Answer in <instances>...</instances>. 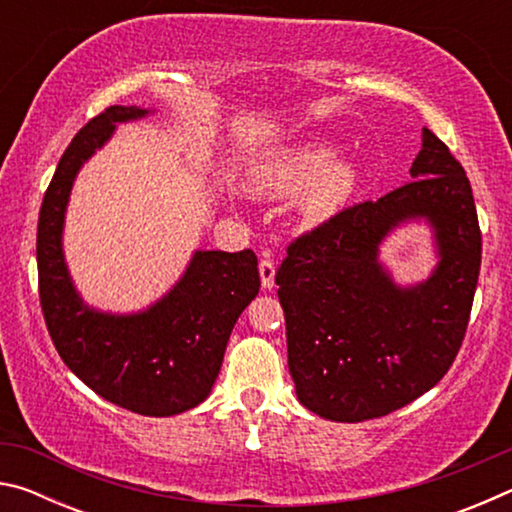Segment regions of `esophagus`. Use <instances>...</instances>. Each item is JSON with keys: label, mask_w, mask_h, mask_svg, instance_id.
Returning a JSON list of instances; mask_svg holds the SVG:
<instances>
[{"label": "esophagus", "mask_w": 512, "mask_h": 512, "mask_svg": "<svg viewBox=\"0 0 512 512\" xmlns=\"http://www.w3.org/2000/svg\"><path fill=\"white\" fill-rule=\"evenodd\" d=\"M259 277H262V287L264 289L275 287V264H273V259L264 257L262 262H259Z\"/></svg>", "instance_id": "1"}]
</instances>
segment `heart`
<instances>
[{
    "mask_svg": "<svg viewBox=\"0 0 512 512\" xmlns=\"http://www.w3.org/2000/svg\"><path fill=\"white\" fill-rule=\"evenodd\" d=\"M336 158L339 149L334 144L307 142L259 167L255 185L271 196H293L309 189L302 210L309 221H323L341 210L359 183L357 167Z\"/></svg>",
    "mask_w": 512,
    "mask_h": 512,
    "instance_id": "b5f03b06",
    "label": "heart"
}]
</instances>
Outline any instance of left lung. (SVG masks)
I'll return each instance as SVG.
<instances>
[{"label":"left lung","instance_id":"8db88e82","mask_svg":"<svg viewBox=\"0 0 512 512\" xmlns=\"http://www.w3.org/2000/svg\"><path fill=\"white\" fill-rule=\"evenodd\" d=\"M411 183L379 201L343 207L293 239L275 273L298 400L320 418L363 422L418 400L452 366L481 268L470 180L429 128ZM427 218L441 262L402 290L376 262L395 224Z\"/></svg>","mask_w":512,"mask_h":512}]
</instances>
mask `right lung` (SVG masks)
<instances>
[{"instance_id": "1", "label": "right lung", "mask_w": 512, "mask_h": 512, "mask_svg": "<svg viewBox=\"0 0 512 512\" xmlns=\"http://www.w3.org/2000/svg\"><path fill=\"white\" fill-rule=\"evenodd\" d=\"M146 112L110 106L65 149L40 207L38 291L51 341L85 386L126 411L167 418L210 395L232 327L259 291V271L250 248L198 250L183 280L142 314L112 316L83 305L60 246L69 192L81 164L108 142L117 121Z\"/></svg>"}]
</instances>
